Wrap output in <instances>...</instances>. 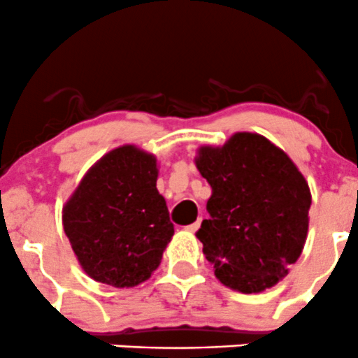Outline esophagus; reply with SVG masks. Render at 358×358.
<instances>
[{"mask_svg":"<svg viewBox=\"0 0 358 358\" xmlns=\"http://www.w3.org/2000/svg\"><path fill=\"white\" fill-rule=\"evenodd\" d=\"M200 227V221L190 224V226L185 227V231H188V233H197V229Z\"/></svg>","mask_w":358,"mask_h":358,"instance_id":"obj_1","label":"esophagus"}]
</instances>
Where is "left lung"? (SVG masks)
Listing matches in <instances>:
<instances>
[{"label":"left lung","mask_w":358,"mask_h":358,"mask_svg":"<svg viewBox=\"0 0 358 358\" xmlns=\"http://www.w3.org/2000/svg\"><path fill=\"white\" fill-rule=\"evenodd\" d=\"M195 166L212 188L197 236L226 287L258 294L299 260L309 229L311 190L287 152L257 132L197 148Z\"/></svg>","instance_id":"8db88e82"}]
</instances>
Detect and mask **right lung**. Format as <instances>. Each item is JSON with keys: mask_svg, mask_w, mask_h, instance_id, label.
Masks as SVG:
<instances>
[{"mask_svg": "<svg viewBox=\"0 0 358 358\" xmlns=\"http://www.w3.org/2000/svg\"><path fill=\"white\" fill-rule=\"evenodd\" d=\"M158 159L124 144L85 173L62 207V226L83 272L129 289L151 278L175 234L156 188Z\"/></svg>", "mask_w": 358, "mask_h": 358, "instance_id": "add662e5", "label": "right lung"}]
</instances>
